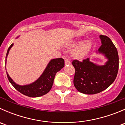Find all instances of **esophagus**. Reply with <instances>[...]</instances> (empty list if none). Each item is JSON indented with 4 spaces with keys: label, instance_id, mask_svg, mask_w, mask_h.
<instances>
[{
    "label": "esophagus",
    "instance_id": "34e87169",
    "mask_svg": "<svg viewBox=\"0 0 125 125\" xmlns=\"http://www.w3.org/2000/svg\"><path fill=\"white\" fill-rule=\"evenodd\" d=\"M70 60H69V59H65V65H68V64H70Z\"/></svg>",
    "mask_w": 125,
    "mask_h": 125
}]
</instances>
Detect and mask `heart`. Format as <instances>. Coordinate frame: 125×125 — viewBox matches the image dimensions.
<instances>
[{
	"mask_svg": "<svg viewBox=\"0 0 125 125\" xmlns=\"http://www.w3.org/2000/svg\"><path fill=\"white\" fill-rule=\"evenodd\" d=\"M85 41H80L75 44V46H79L75 48L72 52V55L76 59H82L91 47L90 42H87L84 43Z\"/></svg>",
	"mask_w": 125,
	"mask_h": 125,
	"instance_id": "b5f03b06",
	"label": "heart"
}]
</instances>
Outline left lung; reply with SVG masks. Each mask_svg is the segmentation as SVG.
Listing matches in <instances>:
<instances>
[{
  "label": "left lung",
  "instance_id": "8db88e82",
  "mask_svg": "<svg viewBox=\"0 0 125 125\" xmlns=\"http://www.w3.org/2000/svg\"><path fill=\"white\" fill-rule=\"evenodd\" d=\"M102 44L98 52L108 59L104 65H97L89 59L72 62L75 68L74 85L85 94H95L108 88L114 82L118 70V55L115 45L106 36L100 35Z\"/></svg>",
  "mask_w": 125,
  "mask_h": 125
}]
</instances>
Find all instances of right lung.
I'll return each mask as SVG.
<instances>
[{"mask_svg": "<svg viewBox=\"0 0 125 125\" xmlns=\"http://www.w3.org/2000/svg\"><path fill=\"white\" fill-rule=\"evenodd\" d=\"M12 46L13 43L11 44L8 48L6 55V62H7V57L9 51ZM64 65H65V61L62 58L52 59L49 62L41 76L36 81L30 85H24V86H21L16 84L9 76L7 72V75L8 80L11 85L19 92L26 96L31 97H37L47 94L51 90L53 85L55 74L62 68H63Z\"/></svg>", "mask_w": 125, "mask_h": 125, "instance_id": "obj_1", "label": "right lung"}]
</instances>
